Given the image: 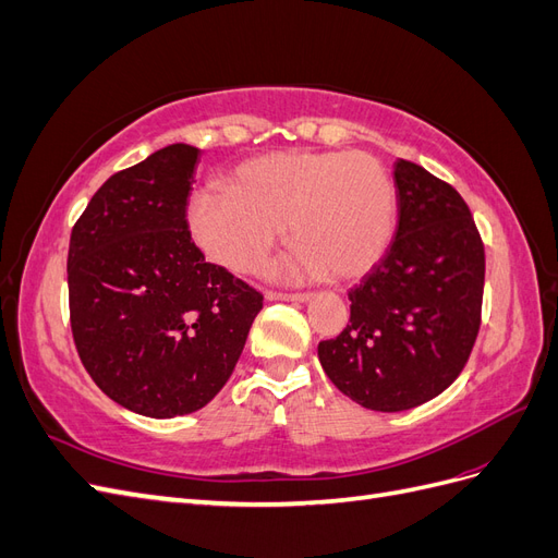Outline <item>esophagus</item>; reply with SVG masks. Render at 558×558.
I'll use <instances>...</instances> for the list:
<instances>
[{
	"instance_id": "1",
	"label": "esophagus",
	"mask_w": 558,
	"mask_h": 558,
	"mask_svg": "<svg viewBox=\"0 0 558 558\" xmlns=\"http://www.w3.org/2000/svg\"><path fill=\"white\" fill-rule=\"evenodd\" d=\"M267 300H291V302H307L312 295L310 293H281V291H267Z\"/></svg>"
}]
</instances>
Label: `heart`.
<instances>
[{"label": "heart", "mask_w": 558, "mask_h": 558, "mask_svg": "<svg viewBox=\"0 0 558 558\" xmlns=\"http://www.w3.org/2000/svg\"><path fill=\"white\" fill-rule=\"evenodd\" d=\"M396 185L365 150H277L226 179V193H195L189 226L205 256L230 272L256 275L286 226L291 275L356 279L391 242Z\"/></svg>", "instance_id": "obj_1"}]
</instances>
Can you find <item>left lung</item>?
Returning <instances> with one entry per match:
<instances>
[{
  "mask_svg": "<svg viewBox=\"0 0 558 558\" xmlns=\"http://www.w3.org/2000/svg\"><path fill=\"white\" fill-rule=\"evenodd\" d=\"M398 228L349 291L351 316L318 342L328 379L375 412L412 410L461 375L482 324L484 244L465 199L412 160L396 162Z\"/></svg>",
  "mask_w": 558,
  "mask_h": 558,
  "instance_id": "8db88e82",
  "label": "left lung"
}]
</instances>
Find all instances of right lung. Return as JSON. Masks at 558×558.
Instances as JSON below:
<instances>
[{
	"instance_id": "add662e5",
	"label": "right lung",
	"mask_w": 558,
	"mask_h": 558,
	"mask_svg": "<svg viewBox=\"0 0 558 558\" xmlns=\"http://www.w3.org/2000/svg\"><path fill=\"white\" fill-rule=\"evenodd\" d=\"M199 150L172 144L109 177L72 228L70 324L83 367L125 410L197 412L240 361L263 293L205 260L185 207Z\"/></svg>"
}]
</instances>
